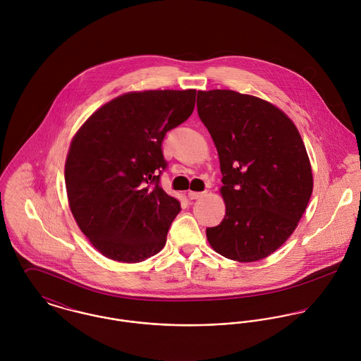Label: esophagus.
Returning <instances> with one entry per match:
<instances>
[{"label": "esophagus", "instance_id": "esophagus-1", "mask_svg": "<svg viewBox=\"0 0 361 361\" xmlns=\"http://www.w3.org/2000/svg\"><path fill=\"white\" fill-rule=\"evenodd\" d=\"M203 195H204V192H192V190H190V192L188 193V197H189L190 200H196V199H200Z\"/></svg>", "mask_w": 361, "mask_h": 361}]
</instances>
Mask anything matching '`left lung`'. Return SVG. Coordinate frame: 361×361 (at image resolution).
I'll list each match as a JSON object with an SVG mask.
<instances>
[{
  "label": "left lung",
  "mask_w": 361,
  "mask_h": 361,
  "mask_svg": "<svg viewBox=\"0 0 361 361\" xmlns=\"http://www.w3.org/2000/svg\"><path fill=\"white\" fill-rule=\"evenodd\" d=\"M197 114L219 155L226 204L207 239L229 259L267 257L288 240L309 204L312 173L303 140L275 105L233 90L199 92Z\"/></svg>",
  "instance_id": "8db88e82"
}]
</instances>
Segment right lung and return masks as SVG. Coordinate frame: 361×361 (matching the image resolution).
Returning <instances> with one entry per match:
<instances>
[{
    "label": "right lung",
    "instance_id": "right-lung-1",
    "mask_svg": "<svg viewBox=\"0 0 361 361\" xmlns=\"http://www.w3.org/2000/svg\"><path fill=\"white\" fill-rule=\"evenodd\" d=\"M196 90L128 93L97 109L65 165L71 211L105 257L139 262L162 250L180 203L159 185L162 140L193 112Z\"/></svg>",
    "mask_w": 361,
    "mask_h": 361
}]
</instances>
